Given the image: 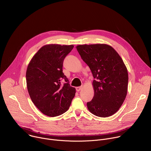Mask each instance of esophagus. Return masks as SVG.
<instances>
[{
  "mask_svg": "<svg viewBox=\"0 0 151 151\" xmlns=\"http://www.w3.org/2000/svg\"><path fill=\"white\" fill-rule=\"evenodd\" d=\"M82 88V87H76V90L77 91H79L80 90H81Z\"/></svg>",
  "mask_w": 151,
  "mask_h": 151,
  "instance_id": "1",
  "label": "esophagus"
}]
</instances>
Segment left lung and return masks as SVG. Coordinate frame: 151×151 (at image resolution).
Segmentation results:
<instances>
[{
    "label": "left lung",
    "instance_id": "8db88e82",
    "mask_svg": "<svg viewBox=\"0 0 151 151\" xmlns=\"http://www.w3.org/2000/svg\"><path fill=\"white\" fill-rule=\"evenodd\" d=\"M81 58L89 66L96 80L94 95L87 103L89 111L99 117H108L120 108L127 94V69L111 46L97 44L76 47Z\"/></svg>",
    "mask_w": 151,
    "mask_h": 151
}]
</instances>
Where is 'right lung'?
<instances>
[{"label":"right lung","instance_id":"obj_1","mask_svg":"<svg viewBox=\"0 0 151 151\" xmlns=\"http://www.w3.org/2000/svg\"><path fill=\"white\" fill-rule=\"evenodd\" d=\"M74 46L48 44L41 47L29 62L26 71L27 90L34 104L44 115L54 117L66 112L75 97L63 72L64 58ZM66 82L61 86V80Z\"/></svg>","mask_w":151,"mask_h":151}]
</instances>
